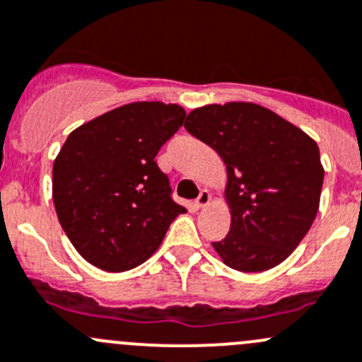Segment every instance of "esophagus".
I'll use <instances>...</instances> for the list:
<instances>
[{
  "label": "esophagus",
  "mask_w": 362,
  "mask_h": 362,
  "mask_svg": "<svg viewBox=\"0 0 362 362\" xmlns=\"http://www.w3.org/2000/svg\"><path fill=\"white\" fill-rule=\"evenodd\" d=\"M209 201H211V195H209V192L202 190L201 194H199L197 201H195V206H197V208H206V206L209 204Z\"/></svg>",
  "instance_id": "34e87169"
}]
</instances>
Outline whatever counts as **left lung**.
Listing matches in <instances>:
<instances>
[{"instance_id": "obj_1", "label": "left lung", "mask_w": 362, "mask_h": 362, "mask_svg": "<svg viewBox=\"0 0 362 362\" xmlns=\"http://www.w3.org/2000/svg\"><path fill=\"white\" fill-rule=\"evenodd\" d=\"M185 127L227 168L230 229L211 243L220 259L238 272L281 264L320 208L325 172L315 140L272 110L242 101L192 110Z\"/></svg>"}]
</instances>
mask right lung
Segmentation results:
<instances>
[{"label":"right lung","instance_id":"obj_1","mask_svg":"<svg viewBox=\"0 0 362 362\" xmlns=\"http://www.w3.org/2000/svg\"><path fill=\"white\" fill-rule=\"evenodd\" d=\"M179 105H122L76 127L53 163V202L62 229L83 259L126 272L149 259L172 220V201L154 158L183 126Z\"/></svg>","mask_w":362,"mask_h":362}]
</instances>
